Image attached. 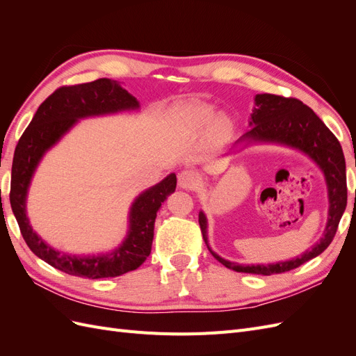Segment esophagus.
<instances>
[{"label": "esophagus", "mask_w": 356, "mask_h": 356, "mask_svg": "<svg viewBox=\"0 0 356 356\" xmlns=\"http://www.w3.org/2000/svg\"><path fill=\"white\" fill-rule=\"evenodd\" d=\"M200 182V177L197 172L191 170V169H184L178 175V186L181 188H186V190H193L196 188L197 184Z\"/></svg>", "instance_id": "34e87169"}]
</instances>
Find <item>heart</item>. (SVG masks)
Returning <instances> with one entry per match:
<instances>
[{"instance_id":"obj_1","label":"heart","mask_w":356,"mask_h":356,"mask_svg":"<svg viewBox=\"0 0 356 356\" xmlns=\"http://www.w3.org/2000/svg\"><path fill=\"white\" fill-rule=\"evenodd\" d=\"M184 117L191 127L202 129V127H207L211 123L213 113L211 108H208V106L196 104V105L187 106L184 110ZM217 127L220 131H222V129L227 127V122H225L224 118H220V120H217Z\"/></svg>"}]
</instances>
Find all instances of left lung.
<instances>
[{
    "label": "left lung",
    "instance_id": "left-lung-1",
    "mask_svg": "<svg viewBox=\"0 0 356 356\" xmlns=\"http://www.w3.org/2000/svg\"><path fill=\"white\" fill-rule=\"evenodd\" d=\"M251 129L245 132L234 145L243 141L258 143H276L300 149L306 153L325 175L330 199L328 222L321 241L306 251L301 257L288 261H279L273 264L243 266L224 260L215 252L211 254L227 268L234 272L254 273L270 276L275 273L289 272L293 268L305 264L306 261L324 252L336 236L341 215L346 209L348 187H346V163L341 152L339 139L324 124V122L312 111L307 105L296 98H284V96L261 93L255 96V106L251 114ZM199 224L203 234V241L208 245L207 236V217L199 213ZM209 248V246H208Z\"/></svg>",
    "mask_w": 356,
    "mask_h": 356
}]
</instances>
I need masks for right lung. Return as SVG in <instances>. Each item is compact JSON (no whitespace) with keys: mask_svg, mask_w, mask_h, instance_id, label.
Instances as JSON below:
<instances>
[{"mask_svg":"<svg viewBox=\"0 0 356 356\" xmlns=\"http://www.w3.org/2000/svg\"><path fill=\"white\" fill-rule=\"evenodd\" d=\"M136 108H139V102L135 96L115 80L98 79L90 83L62 86L38 106L34 118L20 136L12 166L10 204L29 250L51 267L80 277H115L135 270L152 252L157 211L170 193L175 191V174L168 175L135 199L129 213L127 238L111 254L98 257L62 254L38 238L26 217V193L41 157L79 118Z\"/></svg>","mask_w":356,"mask_h":356,"instance_id":"1","label":"right lung"}]
</instances>
